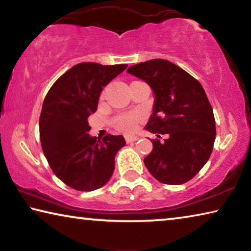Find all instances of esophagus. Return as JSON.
Masks as SVG:
<instances>
[{"label":"esophagus","instance_id":"esophagus-1","mask_svg":"<svg viewBox=\"0 0 251 251\" xmlns=\"http://www.w3.org/2000/svg\"><path fill=\"white\" fill-rule=\"evenodd\" d=\"M125 141L127 144H130V143L138 141V137L137 136H125Z\"/></svg>","mask_w":251,"mask_h":251}]
</instances>
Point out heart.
I'll use <instances>...</instances> for the list:
<instances>
[{"label": "heart", "mask_w": 251, "mask_h": 251, "mask_svg": "<svg viewBox=\"0 0 251 251\" xmlns=\"http://www.w3.org/2000/svg\"><path fill=\"white\" fill-rule=\"evenodd\" d=\"M142 121L141 114L137 113H126L122 114V115L117 116L115 118V124L118 129L126 133H131L137 129L139 122Z\"/></svg>", "instance_id": "heart-1"}]
</instances>
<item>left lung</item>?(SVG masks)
<instances>
[{"label":"left lung","instance_id":"obj_1","mask_svg":"<svg viewBox=\"0 0 251 251\" xmlns=\"http://www.w3.org/2000/svg\"><path fill=\"white\" fill-rule=\"evenodd\" d=\"M127 72L145 80L154 92V108L145 128L167 135L164 142H151L145 166L163 184H185L205 166L216 138L214 113L201 84L160 58L138 63Z\"/></svg>","mask_w":251,"mask_h":251}]
</instances>
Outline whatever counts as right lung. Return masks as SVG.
Masks as SVG:
<instances>
[{
    "instance_id": "right-lung-1",
    "label": "right lung",
    "mask_w": 251,
    "mask_h": 251,
    "mask_svg": "<svg viewBox=\"0 0 251 251\" xmlns=\"http://www.w3.org/2000/svg\"><path fill=\"white\" fill-rule=\"evenodd\" d=\"M126 64L79 63L63 74L45 96L40 116L42 150L50 167L64 184L79 192L104 186L115 169V155L125 139L88 134L87 118L95 113L103 87L125 71Z\"/></svg>"
}]
</instances>
